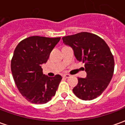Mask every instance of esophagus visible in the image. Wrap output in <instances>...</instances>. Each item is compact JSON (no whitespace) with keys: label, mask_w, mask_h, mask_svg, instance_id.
I'll use <instances>...</instances> for the list:
<instances>
[{"label":"esophagus","mask_w":125,"mask_h":125,"mask_svg":"<svg viewBox=\"0 0 125 125\" xmlns=\"http://www.w3.org/2000/svg\"><path fill=\"white\" fill-rule=\"evenodd\" d=\"M63 76L64 78H70V74H68V73H67V74H63Z\"/></svg>","instance_id":"obj_1"}]
</instances>
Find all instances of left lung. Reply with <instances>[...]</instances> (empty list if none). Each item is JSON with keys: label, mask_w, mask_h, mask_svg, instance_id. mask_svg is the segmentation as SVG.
Returning a JSON list of instances; mask_svg holds the SVG:
<instances>
[{"label": "left lung", "mask_w": 125, "mask_h": 125, "mask_svg": "<svg viewBox=\"0 0 125 125\" xmlns=\"http://www.w3.org/2000/svg\"><path fill=\"white\" fill-rule=\"evenodd\" d=\"M62 40L73 49L77 60L84 63L87 73L86 78H78V83L73 89L74 94L84 100L99 96L114 73L115 61L109 47L99 36L88 32L65 36Z\"/></svg>", "instance_id": "obj_1"}]
</instances>
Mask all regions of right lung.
Returning a JSON list of instances; mask_svg holds the SVG:
<instances>
[{
	"instance_id": "1",
	"label": "right lung",
	"mask_w": 125,
	"mask_h": 125,
	"mask_svg": "<svg viewBox=\"0 0 125 125\" xmlns=\"http://www.w3.org/2000/svg\"><path fill=\"white\" fill-rule=\"evenodd\" d=\"M60 37L31 36L19 42L11 60V72L16 86L29 102L40 104L51 100L62 80L57 74L48 77L43 73L45 63Z\"/></svg>"
}]
</instances>
